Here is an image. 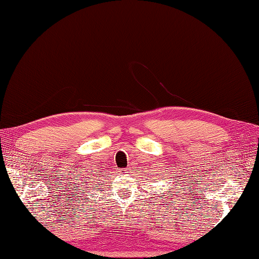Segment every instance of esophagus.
<instances>
[{
    "mask_svg": "<svg viewBox=\"0 0 259 259\" xmlns=\"http://www.w3.org/2000/svg\"><path fill=\"white\" fill-rule=\"evenodd\" d=\"M121 175H125L126 172H128V169H120V171H119Z\"/></svg>",
    "mask_w": 259,
    "mask_h": 259,
    "instance_id": "esophagus-1",
    "label": "esophagus"
}]
</instances>
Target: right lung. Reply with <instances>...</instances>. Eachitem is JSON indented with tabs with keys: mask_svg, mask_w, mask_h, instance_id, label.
I'll return each instance as SVG.
<instances>
[{
	"mask_svg": "<svg viewBox=\"0 0 259 259\" xmlns=\"http://www.w3.org/2000/svg\"><path fill=\"white\" fill-rule=\"evenodd\" d=\"M83 187H84V186H83Z\"/></svg>",
	"mask_w": 259,
	"mask_h": 259,
	"instance_id": "right-lung-1",
	"label": "right lung"
}]
</instances>
